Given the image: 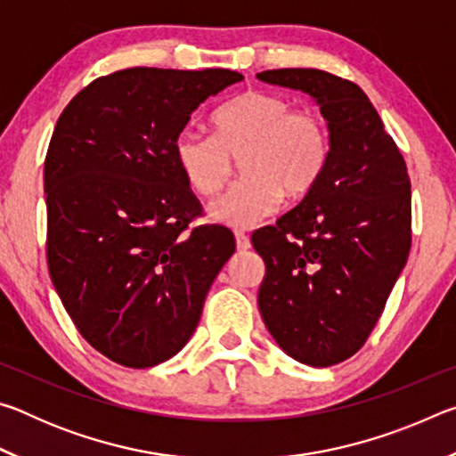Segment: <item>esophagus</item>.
I'll return each mask as SVG.
<instances>
[{
	"instance_id": "34e87169",
	"label": "esophagus",
	"mask_w": 456,
	"mask_h": 456,
	"mask_svg": "<svg viewBox=\"0 0 456 456\" xmlns=\"http://www.w3.org/2000/svg\"><path fill=\"white\" fill-rule=\"evenodd\" d=\"M235 243H237V249L239 251H247L251 247L249 237H247L245 233H241V231H237V233H235Z\"/></svg>"
}]
</instances>
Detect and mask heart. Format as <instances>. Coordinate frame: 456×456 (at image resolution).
Here are the masks:
<instances>
[{"label": "heart", "instance_id": "heart-1", "mask_svg": "<svg viewBox=\"0 0 456 456\" xmlns=\"http://www.w3.org/2000/svg\"><path fill=\"white\" fill-rule=\"evenodd\" d=\"M215 134L184 128L175 136L173 157L189 187L213 195L241 159L247 176L207 207L215 223L249 229L280 209L285 197H304L326 171L330 133L322 117L296 110L291 100L251 90L221 106Z\"/></svg>", "mask_w": 456, "mask_h": 456}]
</instances>
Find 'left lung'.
Instances as JSON below:
<instances>
[{
  "label": "left lung",
  "instance_id": "8db88e82",
  "mask_svg": "<svg viewBox=\"0 0 456 456\" xmlns=\"http://www.w3.org/2000/svg\"><path fill=\"white\" fill-rule=\"evenodd\" d=\"M320 106L330 159L275 227L251 235L265 261L257 305L277 346L314 368L364 346L411 251V179L364 90L315 68L257 74Z\"/></svg>",
  "mask_w": 456,
  "mask_h": 456
}]
</instances>
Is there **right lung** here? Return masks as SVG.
<instances>
[{
    "label": "right lung",
    "mask_w": 456,
    "mask_h": 456,
    "mask_svg": "<svg viewBox=\"0 0 456 456\" xmlns=\"http://www.w3.org/2000/svg\"><path fill=\"white\" fill-rule=\"evenodd\" d=\"M243 76L223 68H128L88 84L60 114L44 165L53 288L92 348L151 368L179 354L235 251L200 213L173 157L207 98Z\"/></svg>",
    "instance_id": "1"
}]
</instances>
